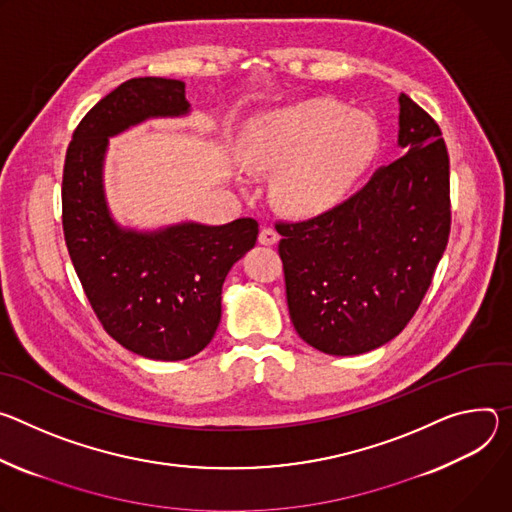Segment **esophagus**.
<instances>
[{
    "label": "esophagus",
    "instance_id": "34e87169",
    "mask_svg": "<svg viewBox=\"0 0 512 512\" xmlns=\"http://www.w3.org/2000/svg\"><path fill=\"white\" fill-rule=\"evenodd\" d=\"M258 242L262 246H274L278 242V234L272 230V227H262L260 236H258Z\"/></svg>",
    "mask_w": 512,
    "mask_h": 512
}]
</instances>
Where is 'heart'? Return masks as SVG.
<instances>
[{"instance_id": "obj_1", "label": "heart", "mask_w": 512, "mask_h": 512, "mask_svg": "<svg viewBox=\"0 0 512 512\" xmlns=\"http://www.w3.org/2000/svg\"><path fill=\"white\" fill-rule=\"evenodd\" d=\"M376 144L378 132L366 113L313 99L262 116L242 158L250 170H276L272 195L280 207L313 215L350 193Z\"/></svg>"}]
</instances>
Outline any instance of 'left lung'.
<instances>
[{"mask_svg": "<svg viewBox=\"0 0 512 512\" xmlns=\"http://www.w3.org/2000/svg\"><path fill=\"white\" fill-rule=\"evenodd\" d=\"M396 144L403 156L350 199L276 225L291 321L323 354L358 356L399 335L447 246V148L435 120L405 93Z\"/></svg>", "mask_w": 512, "mask_h": 512, "instance_id": "1", "label": "left lung"}]
</instances>
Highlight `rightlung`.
<instances>
[{
    "instance_id": "add662e5",
    "label": "right lung",
    "mask_w": 512,
    "mask_h": 512,
    "mask_svg": "<svg viewBox=\"0 0 512 512\" xmlns=\"http://www.w3.org/2000/svg\"><path fill=\"white\" fill-rule=\"evenodd\" d=\"M189 113L183 81L130 79L81 120L63 173L65 240L95 315L126 350L162 362L187 360L211 342L225 276L258 238L250 217L136 230L111 215L103 185L109 138Z\"/></svg>"
}]
</instances>
